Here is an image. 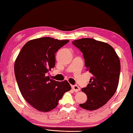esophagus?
<instances>
[{
	"label": "esophagus",
	"mask_w": 133,
	"mask_h": 133,
	"mask_svg": "<svg viewBox=\"0 0 133 133\" xmlns=\"http://www.w3.org/2000/svg\"><path fill=\"white\" fill-rule=\"evenodd\" d=\"M71 87H72V90H73L75 92L79 91L80 90V88L78 86H77V85H72Z\"/></svg>",
	"instance_id": "esophagus-1"
}]
</instances>
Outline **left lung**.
<instances>
[{
    "mask_svg": "<svg viewBox=\"0 0 133 133\" xmlns=\"http://www.w3.org/2000/svg\"><path fill=\"white\" fill-rule=\"evenodd\" d=\"M72 43L83 53L86 70L92 75L90 83L82 89L87 94V101L79 105L87 110H97L117 90L121 71L119 58L107 43L91 38L75 40Z\"/></svg>",
    "mask_w": 133,
    "mask_h": 133,
    "instance_id": "8db88e82",
    "label": "left lung"
}]
</instances>
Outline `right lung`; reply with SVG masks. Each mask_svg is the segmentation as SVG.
Segmentation results:
<instances>
[{
    "label": "right lung",
    "mask_w": 133,
    "mask_h": 133,
    "mask_svg": "<svg viewBox=\"0 0 133 133\" xmlns=\"http://www.w3.org/2000/svg\"><path fill=\"white\" fill-rule=\"evenodd\" d=\"M68 40L45 37L28 41L14 64V74L23 98L36 110L48 112L55 108L63 94L71 90L66 81L57 82L46 76L55 66V53Z\"/></svg>",
    "instance_id": "right-lung-1"
}]
</instances>
